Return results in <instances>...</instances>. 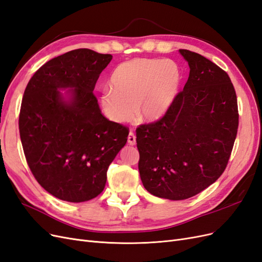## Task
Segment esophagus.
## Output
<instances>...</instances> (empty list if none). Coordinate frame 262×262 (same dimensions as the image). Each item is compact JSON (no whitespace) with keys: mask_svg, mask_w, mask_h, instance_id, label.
Instances as JSON below:
<instances>
[{"mask_svg":"<svg viewBox=\"0 0 262 262\" xmlns=\"http://www.w3.org/2000/svg\"><path fill=\"white\" fill-rule=\"evenodd\" d=\"M128 143H129V145H136V143H137V138H136V136H134L133 132L129 133Z\"/></svg>","mask_w":262,"mask_h":262,"instance_id":"34e87169","label":"esophagus"}]
</instances>
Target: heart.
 Instances as JSON below:
<instances>
[{
    "instance_id": "1",
    "label": "heart",
    "mask_w": 262,
    "mask_h": 262,
    "mask_svg": "<svg viewBox=\"0 0 262 262\" xmlns=\"http://www.w3.org/2000/svg\"><path fill=\"white\" fill-rule=\"evenodd\" d=\"M181 83L182 72L175 61L134 59L114 70L110 89L100 92L99 106L115 123L132 121L137 112L142 121L157 122L175 105Z\"/></svg>"
}]
</instances>
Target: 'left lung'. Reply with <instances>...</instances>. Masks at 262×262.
Wrapping results in <instances>:
<instances>
[{
  "label": "left lung",
  "instance_id": "obj_1",
  "mask_svg": "<svg viewBox=\"0 0 262 262\" xmlns=\"http://www.w3.org/2000/svg\"><path fill=\"white\" fill-rule=\"evenodd\" d=\"M179 53L190 69L184 91L162 120L137 129L142 184L168 200L188 199L219 179L238 129L236 93L227 73L201 54Z\"/></svg>",
  "mask_w": 262,
  "mask_h": 262
}]
</instances>
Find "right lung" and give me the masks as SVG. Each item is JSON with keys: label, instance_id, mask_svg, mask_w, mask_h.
<instances>
[{"label": "right lung", "instance_id": "add662e5", "mask_svg": "<svg viewBox=\"0 0 262 262\" xmlns=\"http://www.w3.org/2000/svg\"><path fill=\"white\" fill-rule=\"evenodd\" d=\"M112 59L91 49L69 51L45 63L24 93L18 124L26 161L60 200L85 202L101 193L109 165L128 140V129L102 116L93 94Z\"/></svg>", "mask_w": 262, "mask_h": 262}]
</instances>
